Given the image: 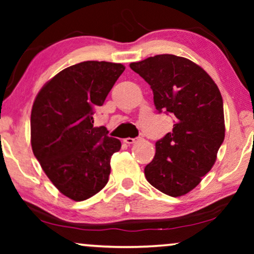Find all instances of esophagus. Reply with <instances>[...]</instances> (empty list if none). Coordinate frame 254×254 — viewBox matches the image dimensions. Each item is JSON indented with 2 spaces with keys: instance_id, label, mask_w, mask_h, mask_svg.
I'll return each mask as SVG.
<instances>
[{
  "instance_id": "esophagus-1",
  "label": "esophagus",
  "mask_w": 254,
  "mask_h": 254,
  "mask_svg": "<svg viewBox=\"0 0 254 254\" xmlns=\"http://www.w3.org/2000/svg\"><path fill=\"white\" fill-rule=\"evenodd\" d=\"M136 141H138V137H135V138H131V137H126L124 140V142L125 143H127V144H133V143H135V142Z\"/></svg>"
}]
</instances>
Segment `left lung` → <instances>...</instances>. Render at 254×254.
I'll return each mask as SVG.
<instances>
[{"mask_svg":"<svg viewBox=\"0 0 254 254\" xmlns=\"http://www.w3.org/2000/svg\"><path fill=\"white\" fill-rule=\"evenodd\" d=\"M129 67L150 85L156 110L175 117L171 133L156 142L145 178L162 193L182 196L210 171L224 141L220 90L202 68L177 55H155Z\"/></svg>","mask_w":254,"mask_h":254,"instance_id":"obj_1","label":"left lung"}]
</instances>
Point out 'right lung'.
<instances>
[{
    "label": "right lung",
    "instance_id": "add662e5",
    "mask_svg": "<svg viewBox=\"0 0 254 254\" xmlns=\"http://www.w3.org/2000/svg\"><path fill=\"white\" fill-rule=\"evenodd\" d=\"M121 64L84 61L70 65L43 86L31 112V145L44 172L69 199H89L109 182L111 157L121 142L93 126L123 74Z\"/></svg>",
    "mask_w": 254,
    "mask_h": 254
}]
</instances>
